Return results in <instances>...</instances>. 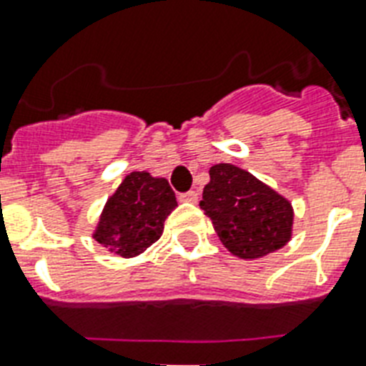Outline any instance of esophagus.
<instances>
[{
    "instance_id": "esophagus-1",
    "label": "esophagus",
    "mask_w": 366,
    "mask_h": 366,
    "mask_svg": "<svg viewBox=\"0 0 366 366\" xmlns=\"http://www.w3.org/2000/svg\"><path fill=\"white\" fill-rule=\"evenodd\" d=\"M180 201H182V203H197L199 201V193L197 192H186V193H182V195H180Z\"/></svg>"
}]
</instances>
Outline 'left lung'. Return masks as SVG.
<instances>
[{
  "label": "left lung",
  "mask_w": 366,
  "mask_h": 366,
  "mask_svg": "<svg viewBox=\"0 0 366 366\" xmlns=\"http://www.w3.org/2000/svg\"><path fill=\"white\" fill-rule=\"evenodd\" d=\"M209 174L201 209L231 254L259 259L290 242L295 218L290 199L231 163L212 165Z\"/></svg>",
  "instance_id": "8db88e82"
}]
</instances>
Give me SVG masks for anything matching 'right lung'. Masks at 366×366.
Wrapping results in <instances>:
<instances>
[{
    "label": "right lung",
    "instance_id": "obj_1",
    "mask_svg": "<svg viewBox=\"0 0 366 366\" xmlns=\"http://www.w3.org/2000/svg\"><path fill=\"white\" fill-rule=\"evenodd\" d=\"M177 207L165 178L133 171L107 199L92 237L111 254L135 257L162 237L163 224Z\"/></svg>",
    "mask_w": 366,
    "mask_h": 366
}]
</instances>
